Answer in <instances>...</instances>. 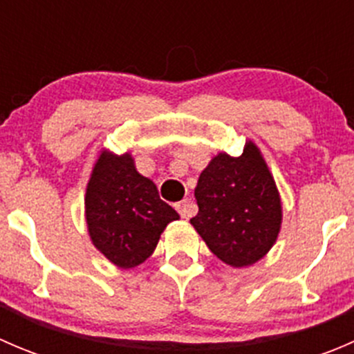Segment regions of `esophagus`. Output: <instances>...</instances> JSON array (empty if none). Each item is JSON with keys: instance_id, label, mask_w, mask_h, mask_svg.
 <instances>
[{"instance_id": "1", "label": "esophagus", "mask_w": 354, "mask_h": 354, "mask_svg": "<svg viewBox=\"0 0 354 354\" xmlns=\"http://www.w3.org/2000/svg\"><path fill=\"white\" fill-rule=\"evenodd\" d=\"M176 210L180 212V216L183 219H188L195 214V205L190 202V200H181V202L176 203Z\"/></svg>"}]
</instances>
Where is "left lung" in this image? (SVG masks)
<instances>
[{
	"instance_id": "8db88e82",
	"label": "left lung",
	"mask_w": 354,
	"mask_h": 354,
	"mask_svg": "<svg viewBox=\"0 0 354 354\" xmlns=\"http://www.w3.org/2000/svg\"><path fill=\"white\" fill-rule=\"evenodd\" d=\"M198 214L190 223L210 252L231 267L253 266L276 243L283 203L260 149L245 142L243 154L219 152L195 187Z\"/></svg>"
}]
</instances>
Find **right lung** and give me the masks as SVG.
<instances>
[{
    "label": "right lung",
    "instance_id": "add662e5",
    "mask_svg": "<svg viewBox=\"0 0 354 354\" xmlns=\"http://www.w3.org/2000/svg\"><path fill=\"white\" fill-rule=\"evenodd\" d=\"M178 219L154 181L138 173L130 152H99L85 190V223L92 245L111 263L120 269L144 263L167 224Z\"/></svg>",
    "mask_w": 354,
    "mask_h": 354
}]
</instances>
